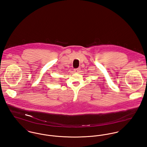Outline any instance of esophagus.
Returning a JSON list of instances; mask_svg holds the SVG:
<instances>
[{
	"instance_id": "obj_1",
	"label": "esophagus",
	"mask_w": 147,
	"mask_h": 147,
	"mask_svg": "<svg viewBox=\"0 0 147 147\" xmlns=\"http://www.w3.org/2000/svg\"><path fill=\"white\" fill-rule=\"evenodd\" d=\"M74 71L75 73H78L80 71V69L79 68H77V69H74Z\"/></svg>"
}]
</instances>
